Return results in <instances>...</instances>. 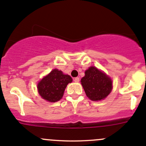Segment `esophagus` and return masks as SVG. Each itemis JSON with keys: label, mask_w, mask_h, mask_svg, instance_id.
Segmentation results:
<instances>
[{"label": "esophagus", "mask_w": 146, "mask_h": 146, "mask_svg": "<svg viewBox=\"0 0 146 146\" xmlns=\"http://www.w3.org/2000/svg\"><path fill=\"white\" fill-rule=\"evenodd\" d=\"M73 80H74V82H79V80H80V78H75L74 79H73Z\"/></svg>", "instance_id": "34e87169"}]
</instances>
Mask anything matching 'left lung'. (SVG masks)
I'll return each mask as SVG.
<instances>
[{
    "label": "left lung",
    "instance_id": "1",
    "mask_svg": "<svg viewBox=\"0 0 146 146\" xmlns=\"http://www.w3.org/2000/svg\"><path fill=\"white\" fill-rule=\"evenodd\" d=\"M80 82L87 97L92 101L104 100L112 90L111 79L94 66L85 70Z\"/></svg>",
    "mask_w": 146,
    "mask_h": 146
}]
</instances>
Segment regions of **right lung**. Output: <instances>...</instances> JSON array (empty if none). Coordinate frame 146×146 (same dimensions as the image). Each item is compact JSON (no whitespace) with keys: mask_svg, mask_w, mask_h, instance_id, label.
<instances>
[{"mask_svg":"<svg viewBox=\"0 0 146 146\" xmlns=\"http://www.w3.org/2000/svg\"><path fill=\"white\" fill-rule=\"evenodd\" d=\"M72 81L73 79L69 75L54 69L37 84L38 92L45 100L56 102L62 98L66 86Z\"/></svg>","mask_w":146,"mask_h":146,"instance_id":"right-lung-1","label":"right lung"}]
</instances>
